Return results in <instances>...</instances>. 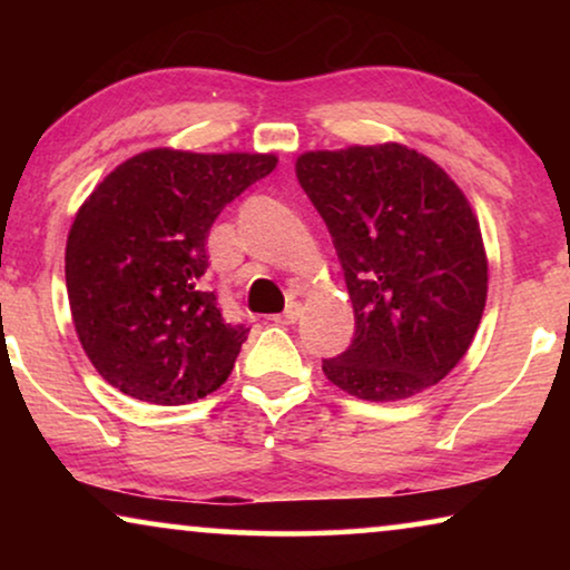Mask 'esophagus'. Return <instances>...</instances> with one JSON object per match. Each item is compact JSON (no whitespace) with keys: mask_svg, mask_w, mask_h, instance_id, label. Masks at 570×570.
<instances>
[{"mask_svg":"<svg viewBox=\"0 0 570 570\" xmlns=\"http://www.w3.org/2000/svg\"><path fill=\"white\" fill-rule=\"evenodd\" d=\"M298 318H301V306H298V303H291V306L283 311V314L275 316V322L277 324H295Z\"/></svg>","mask_w":570,"mask_h":570,"instance_id":"1","label":"esophagus"}]
</instances>
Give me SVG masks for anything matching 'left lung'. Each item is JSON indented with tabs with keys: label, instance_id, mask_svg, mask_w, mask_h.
Returning <instances> with one entry per match:
<instances>
[{
	"label": "left lung",
	"instance_id": "left-lung-1",
	"mask_svg": "<svg viewBox=\"0 0 570 570\" xmlns=\"http://www.w3.org/2000/svg\"><path fill=\"white\" fill-rule=\"evenodd\" d=\"M295 176L337 248L355 334L324 376L368 402L439 384L470 350L488 298L480 223L443 168L386 142L301 155Z\"/></svg>",
	"mask_w": 570,
	"mask_h": 570
}]
</instances>
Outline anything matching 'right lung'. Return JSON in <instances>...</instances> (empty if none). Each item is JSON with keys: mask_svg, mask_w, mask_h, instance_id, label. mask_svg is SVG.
I'll return each mask as SVG.
<instances>
[{"mask_svg": "<svg viewBox=\"0 0 570 570\" xmlns=\"http://www.w3.org/2000/svg\"><path fill=\"white\" fill-rule=\"evenodd\" d=\"M275 166V155L158 147L124 160L85 199L67 238V295L108 384L166 407L225 384L248 330L225 322L207 291V233Z\"/></svg>", "mask_w": 570, "mask_h": 570, "instance_id": "obj_1", "label": "right lung"}]
</instances>
